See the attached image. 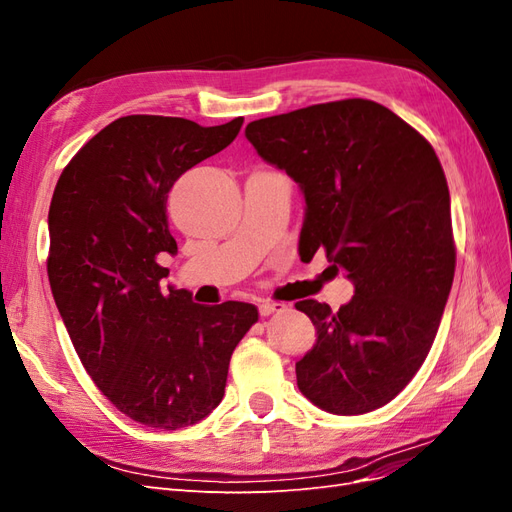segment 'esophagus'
<instances>
[{
	"instance_id": "1",
	"label": "esophagus",
	"mask_w": 512,
	"mask_h": 512,
	"mask_svg": "<svg viewBox=\"0 0 512 512\" xmlns=\"http://www.w3.org/2000/svg\"><path fill=\"white\" fill-rule=\"evenodd\" d=\"M258 309H260V316H271V314H280V312H284L286 309V305L284 303H275V301H262L260 305H258Z\"/></svg>"
}]
</instances>
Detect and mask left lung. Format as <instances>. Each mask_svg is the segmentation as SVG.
Masks as SVG:
<instances>
[{"mask_svg":"<svg viewBox=\"0 0 512 512\" xmlns=\"http://www.w3.org/2000/svg\"><path fill=\"white\" fill-rule=\"evenodd\" d=\"M262 160L301 185V260L324 250L354 282L333 312L294 307L318 331L299 391L333 414H365L406 389L436 339L455 277L451 196L427 138L389 108L348 98L247 123Z\"/></svg>","mask_w":512,"mask_h":512,"instance_id":"obj_1","label":"left lung"}]
</instances>
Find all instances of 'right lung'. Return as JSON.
Here are the masks:
<instances>
[{
	"instance_id": "1",
	"label": "right lung",
	"mask_w": 512,
	"mask_h": 512,
	"mask_svg": "<svg viewBox=\"0 0 512 512\" xmlns=\"http://www.w3.org/2000/svg\"><path fill=\"white\" fill-rule=\"evenodd\" d=\"M243 117L198 126L128 115L68 162L49 209L46 271L76 354L111 404L156 429L194 425L224 397L228 363L258 322L252 303L198 305L160 280L177 252L166 198L173 183L235 141Z\"/></svg>"
}]
</instances>
